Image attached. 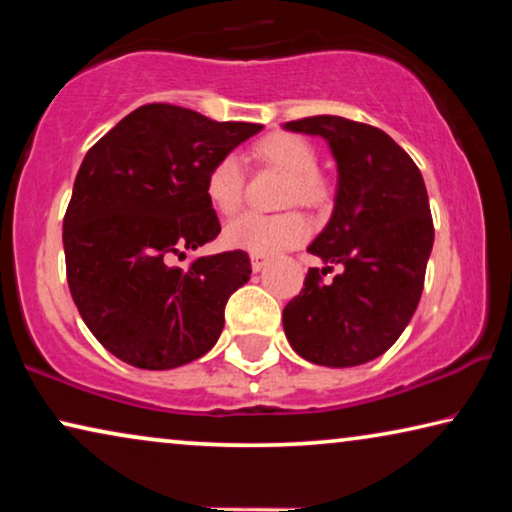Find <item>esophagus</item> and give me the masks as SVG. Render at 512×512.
<instances>
[{
  "mask_svg": "<svg viewBox=\"0 0 512 512\" xmlns=\"http://www.w3.org/2000/svg\"><path fill=\"white\" fill-rule=\"evenodd\" d=\"M270 263L268 256H261V254H251V270L254 272H261L265 270V265Z\"/></svg>",
  "mask_w": 512,
  "mask_h": 512,
  "instance_id": "esophagus-1",
  "label": "esophagus"
}]
</instances>
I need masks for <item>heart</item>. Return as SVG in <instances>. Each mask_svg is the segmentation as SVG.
Listing matches in <instances>:
<instances>
[{"label":"heart","mask_w":512,"mask_h":512,"mask_svg":"<svg viewBox=\"0 0 512 512\" xmlns=\"http://www.w3.org/2000/svg\"><path fill=\"white\" fill-rule=\"evenodd\" d=\"M258 163L275 167L289 177L284 191L286 205L319 207L328 198L326 181L317 172V151L305 137L293 132H272L258 139L251 149ZM205 195L216 212L233 216L242 207L244 174L240 163L233 156H226L209 167L205 177ZM310 235V223L300 212L284 214H244L226 228V242L235 249H244L249 254L270 256L277 251L296 247Z\"/></svg>","instance_id":"obj_1"}]
</instances>
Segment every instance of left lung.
<instances>
[{"label":"left lung","instance_id":"obj_1","mask_svg":"<svg viewBox=\"0 0 512 512\" xmlns=\"http://www.w3.org/2000/svg\"><path fill=\"white\" fill-rule=\"evenodd\" d=\"M284 128L324 137L338 163L331 221L307 247L326 268L307 270L303 291L284 307L286 340L317 366H361L394 345L422 298L433 247L422 172L373 125L310 116ZM331 264L343 270L324 283Z\"/></svg>","mask_w":512,"mask_h":512}]
</instances>
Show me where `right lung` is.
Here are the masks:
<instances>
[{"label":"right lung","instance_id":"1","mask_svg":"<svg viewBox=\"0 0 512 512\" xmlns=\"http://www.w3.org/2000/svg\"><path fill=\"white\" fill-rule=\"evenodd\" d=\"M263 125L219 123L174 104H144L86 153L62 221L67 284L100 345L144 370L205 356L230 293L249 282L247 251L174 258L221 233L205 195L216 160Z\"/></svg>","mask_w":512,"mask_h":512}]
</instances>
